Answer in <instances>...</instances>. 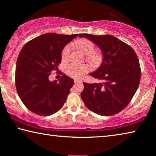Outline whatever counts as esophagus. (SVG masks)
Segmentation results:
<instances>
[{"mask_svg":"<svg viewBox=\"0 0 156 156\" xmlns=\"http://www.w3.org/2000/svg\"><path fill=\"white\" fill-rule=\"evenodd\" d=\"M80 82H81V80H74V83H80Z\"/></svg>","mask_w":156,"mask_h":156,"instance_id":"obj_1","label":"esophagus"}]
</instances>
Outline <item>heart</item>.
Instances as JSON below:
<instances>
[{"label": "heart", "instance_id": "obj_1", "mask_svg": "<svg viewBox=\"0 0 156 156\" xmlns=\"http://www.w3.org/2000/svg\"><path fill=\"white\" fill-rule=\"evenodd\" d=\"M75 46L85 55H89L88 60L90 61H96L98 56L96 54H93L94 51V44L87 39H81L76 41L74 43ZM71 48L69 45H67L63 49L61 54L62 60H67L69 57ZM88 68L85 65L78 64V63H71L65 67V72L70 77L73 78H80L87 72Z\"/></svg>", "mask_w": 156, "mask_h": 156}]
</instances>
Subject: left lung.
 I'll return each mask as SVG.
<instances>
[{
    "label": "left lung",
    "instance_id": "obj_1",
    "mask_svg": "<svg viewBox=\"0 0 156 156\" xmlns=\"http://www.w3.org/2000/svg\"><path fill=\"white\" fill-rule=\"evenodd\" d=\"M87 38L101 50L102 61L100 67L89 73L100 83H83L82 100L88 109L97 114L110 116L127 106L138 89L141 70L135 51L112 35L79 34Z\"/></svg>",
    "mask_w": 156,
    "mask_h": 156
}]
</instances>
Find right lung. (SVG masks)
<instances>
[{
  "mask_svg": "<svg viewBox=\"0 0 156 156\" xmlns=\"http://www.w3.org/2000/svg\"><path fill=\"white\" fill-rule=\"evenodd\" d=\"M78 34L47 33L27 42L18 55L15 83L23 104L33 113L49 116L61 109L73 84V80L62 74L50 81L53 71H58L62 49Z\"/></svg>",
  "mask_w": 156,
  "mask_h": 156,
  "instance_id": "add662e5",
  "label": "right lung"
}]
</instances>
